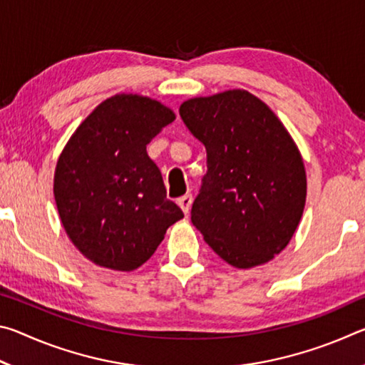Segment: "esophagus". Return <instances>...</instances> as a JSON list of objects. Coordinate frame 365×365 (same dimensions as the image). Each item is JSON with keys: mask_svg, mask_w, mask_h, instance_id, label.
<instances>
[{"mask_svg": "<svg viewBox=\"0 0 365 365\" xmlns=\"http://www.w3.org/2000/svg\"><path fill=\"white\" fill-rule=\"evenodd\" d=\"M178 206L182 207V211L185 212V214H188L190 212V207H191V202H193V196L191 195H185V196H182V197H178Z\"/></svg>", "mask_w": 365, "mask_h": 365, "instance_id": "obj_1", "label": "esophagus"}]
</instances>
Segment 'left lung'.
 <instances>
[{
	"label": "left lung",
	"instance_id": "1",
	"mask_svg": "<svg viewBox=\"0 0 365 365\" xmlns=\"http://www.w3.org/2000/svg\"><path fill=\"white\" fill-rule=\"evenodd\" d=\"M180 117L207 154L193 225L233 267L269 262L289 243L306 202V170L293 138L245 90L185 101Z\"/></svg>",
	"mask_w": 365,
	"mask_h": 365
}]
</instances>
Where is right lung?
<instances>
[{
	"label": "right lung",
	"instance_id": "right-lung-1",
	"mask_svg": "<svg viewBox=\"0 0 365 365\" xmlns=\"http://www.w3.org/2000/svg\"><path fill=\"white\" fill-rule=\"evenodd\" d=\"M175 119L159 101L115 95L80 123L58 159L54 200L72 243L101 267L138 269L183 217L146 145Z\"/></svg>",
	"mask_w": 365,
	"mask_h": 365
}]
</instances>
